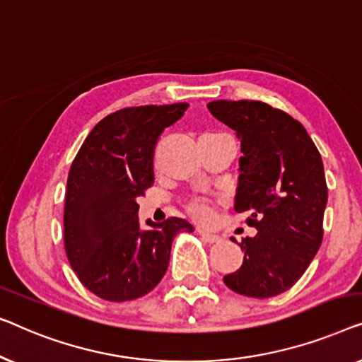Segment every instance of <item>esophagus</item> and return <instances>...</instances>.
Wrapping results in <instances>:
<instances>
[{
	"instance_id": "obj_1",
	"label": "esophagus",
	"mask_w": 362,
	"mask_h": 362,
	"mask_svg": "<svg viewBox=\"0 0 362 362\" xmlns=\"http://www.w3.org/2000/svg\"><path fill=\"white\" fill-rule=\"evenodd\" d=\"M198 234H200V236L205 239L206 243H218V241H220V236H218V234H211V233H208L205 230H198Z\"/></svg>"
}]
</instances>
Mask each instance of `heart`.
Masks as SVG:
<instances>
[{"label": "heart", "mask_w": 362, "mask_h": 362, "mask_svg": "<svg viewBox=\"0 0 362 362\" xmlns=\"http://www.w3.org/2000/svg\"><path fill=\"white\" fill-rule=\"evenodd\" d=\"M188 213L198 221H208L213 216V203L210 200H192L188 203Z\"/></svg>", "instance_id": "obj_1"}]
</instances>
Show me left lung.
<instances>
[{"instance_id": "8db88e82", "label": "left lung", "mask_w": 362, "mask_h": 362, "mask_svg": "<svg viewBox=\"0 0 362 362\" xmlns=\"http://www.w3.org/2000/svg\"><path fill=\"white\" fill-rule=\"evenodd\" d=\"M208 110L241 141L234 210L257 234L244 238L243 266L223 281L233 292L269 298L303 276L323 239L328 202L322 156L302 123L254 100H216Z\"/></svg>"}]
</instances>
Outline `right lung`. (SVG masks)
Instances as JSON below:
<instances>
[{
	"instance_id": "1",
	"label": "right lung",
	"mask_w": 362,
	"mask_h": 362,
	"mask_svg": "<svg viewBox=\"0 0 362 362\" xmlns=\"http://www.w3.org/2000/svg\"><path fill=\"white\" fill-rule=\"evenodd\" d=\"M188 103L124 108L100 121L75 156L67 179L64 243L69 262L90 292L108 302L149 293L169 267L182 218L139 226L137 198L154 183V149L162 131Z\"/></svg>"
}]
</instances>
